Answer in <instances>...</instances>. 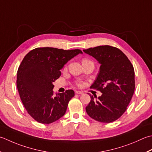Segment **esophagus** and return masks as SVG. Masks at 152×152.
<instances>
[{"instance_id":"34e87169","label":"esophagus","mask_w":152,"mask_h":152,"mask_svg":"<svg viewBox=\"0 0 152 152\" xmlns=\"http://www.w3.org/2000/svg\"><path fill=\"white\" fill-rule=\"evenodd\" d=\"M75 93L76 94H80V95H82V94H84V93H83V91H76Z\"/></svg>"}]
</instances>
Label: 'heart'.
Instances as JSON below:
<instances>
[{"label":"heart","mask_w":152,"mask_h":152,"mask_svg":"<svg viewBox=\"0 0 152 152\" xmlns=\"http://www.w3.org/2000/svg\"><path fill=\"white\" fill-rule=\"evenodd\" d=\"M91 62V61H90L89 60H87V59H84V60H83V61H82V62ZM78 85L80 86V84H78Z\"/></svg>","instance_id":"obj_1"}]
</instances>
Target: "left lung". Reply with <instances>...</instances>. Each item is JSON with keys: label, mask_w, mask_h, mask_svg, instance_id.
<instances>
[{"label": "left lung", "mask_w": 152, "mask_h": 152, "mask_svg": "<svg viewBox=\"0 0 152 152\" xmlns=\"http://www.w3.org/2000/svg\"><path fill=\"white\" fill-rule=\"evenodd\" d=\"M83 51L101 65L91 88L102 93L96 100L90 95L91 101L86 111L94 120L111 123L123 115L132 97L135 88L133 66L127 56L114 47L98 46Z\"/></svg>", "instance_id": "1"}]
</instances>
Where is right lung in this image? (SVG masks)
Wrapping results in <instances>:
<instances>
[{
  "label": "right lung",
  "instance_id": "add662e5",
  "mask_svg": "<svg viewBox=\"0 0 152 152\" xmlns=\"http://www.w3.org/2000/svg\"><path fill=\"white\" fill-rule=\"evenodd\" d=\"M80 49L63 50L40 47L31 50L21 62L17 72V88L20 99L32 118L42 124H50L63 117L68 104L74 96L72 90L55 96L53 82L61 70Z\"/></svg>",
  "mask_w": 152,
  "mask_h": 152
}]
</instances>
